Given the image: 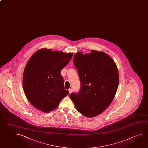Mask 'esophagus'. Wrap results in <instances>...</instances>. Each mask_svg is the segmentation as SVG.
<instances>
[{
    "instance_id": "esophagus-1",
    "label": "esophagus",
    "mask_w": 148,
    "mask_h": 148,
    "mask_svg": "<svg viewBox=\"0 0 148 148\" xmlns=\"http://www.w3.org/2000/svg\"><path fill=\"white\" fill-rule=\"evenodd\" d=\"M69 93L70 94V93L72 92V89H69Z\"/></svg>"
}]
</instances>
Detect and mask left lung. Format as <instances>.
Instances as JSON below:
<instances>
[{
    "mask_svg": "<svg viewBox=\"0 0 148 148\" xmlns=\"http://www.w3.org/2000/svg\"><path fill=\"white\" fill-rule=\"evenodd\" d=\"M73 63L78 71L80 90L70 97L78 111L88 117L96 116L110 106L119 82L116 64L109 56L92 50L90 53L78 52Z\"/></svg>",
    "mask_w": 148,
    "mask_h": 148,
    "instance_id": "8db88e82",
    "label": "left lung"
}]
</instances>
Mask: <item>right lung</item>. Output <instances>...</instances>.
I'll return each instance as SVG.
<instances>
[{"mask_svg": "<svg viewBox=\"0 0 148 148\" xmlns=\"http://www.w3.org/2000/svg\"><path fill=\"white\" fill-rule=\"evenodd\" d=\"M72 56V53L42 49L29 59L24 71L23 87L27 98L35 108L49 112L69 93L64 89L61 71Z\"/></svg>", "mask_w": 148, "mask_h": 148, "instance_id": "right-lung-1", "label": "right lung"}]
</instances>
